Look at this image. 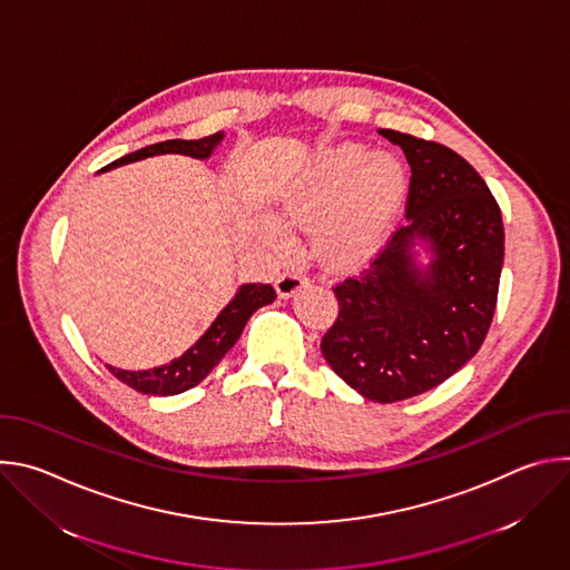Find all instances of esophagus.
Listing matches in <instances>:
<instances>
[{
  "label": "esophagus",
  "instance_id": "1",
  "mask_svg": "<svg viewBox=\"0 0 570 570\" xmlns=\"http://www.w3.org/2000/svg\"><path fill=\"white\" fill-rule=\"evenodd\" d=\"M304 282L306 279H304V275L299 271H286V273H282L277 277L275 286H277L279 297H291V295H295L304 286Z\"/></svg>",
  "mask_w": 570,
  "mask_h": 570
}]
</instances>
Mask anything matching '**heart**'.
<instances>
[{
	"label": "heart",
	"instance_id": "1",
	"mask_svg": "<svg viewBox=\"0 0 570 570\" xmlns=\"http://www.w3.org/2000/svg\"><path fill=\"white\" fill-rule=\"evenodd\" d=\"M409 189L401 159L361 144L322 150L311 165L277 194V209L288 225L313 223V248L334 268L367 259L383 240ZM271 248H291L288 234L275 220H262Z\"/></svg>",
	"mask_w": 570,
	"mask_h": 570
}]
</instances>
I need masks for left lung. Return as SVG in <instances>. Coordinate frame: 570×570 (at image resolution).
I'll list each match as a JSON object with an SVG mask.
<instances>
[{
  "label": "left lung",
  "instance_id": "left-lung-1",
  "mask_svg": "<svg viewBox=\"0 0 570 570\" xmlns=\"http://www.w3.org/2000/svg\"><path fill=\"white\" fill-rule=\"evenodd\" d=\"M379 135L411 165L409 225L365 271L336 284L341 311L320 350L358 394L392 403L440 385L480 350L497 308L505 232L490 187L464 157L405 132Z\"/></svg>",
  "mask_w": 570,
  "mask_h": 570
}]
</instances>
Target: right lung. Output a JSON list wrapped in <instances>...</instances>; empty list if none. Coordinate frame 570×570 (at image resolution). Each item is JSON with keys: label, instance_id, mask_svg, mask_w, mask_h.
<instances>
[{"label": "right lung", "instance_id": "1", "mask_svg": "<svg viewBox=\"0 0 570 570\" xmlns=\"http://www.w3.org/2000/svg\"><path fill=\"white\" fill-rule=\"evenodd\" d=\"M223 141V132H214L203 139H167V141H157L150 146H144L135 153H128L119 159H115L112 165H108L101 171L117 169L124 165H130V161H139L153 155H187L194 159H207L214 148ZM277 297L275 288L271 284H240L229 304L216 315V320L209 324V330L178 358H174L167 365L150 367V370H121L108 365V370L126 385L141 394H153V396H171L180 394L194 385H198L218 363L220 358L234 347L238 341L243 327L250 320V315L266 306L273 304Z\"/></svg>", "mask_w": 570, "mask_h": 570}]
</instances>
